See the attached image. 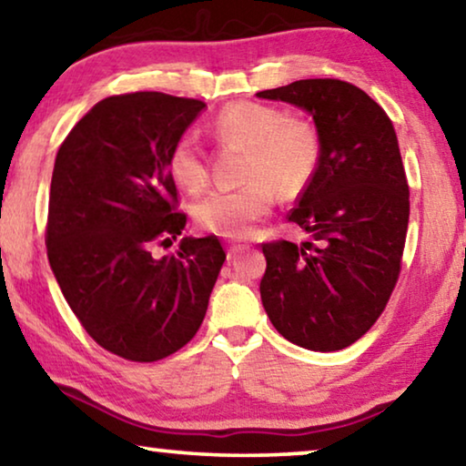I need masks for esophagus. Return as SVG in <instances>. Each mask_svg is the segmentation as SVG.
Segmentation results:
<instances>
[{"instance_id": "esophagus-1", "label": "esophagus", "mask_w": 466, "mask_h": 466, "mask_svg": "<svg viewBox=\"0 0 466 466\" xmlns=\"http://www.w3.org/2000/svg\"><path fill=\"white\" fill-rule=\"evenodd\" d=\"M245 245H238V242H228V259H232V257L236 255V253H240V251H245Z\"/></svg>"}]
</instances>
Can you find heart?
Instances as JSON below:
<instances>
[{"label": "heart", "mask_w": 466, "mask_h": 466, "mask_svg": "<svg viewBox=\"0 0 466 466\" xmlns=\"http://www.w3.org/2000/svg\"><path fill=\"white\" fill-rule=\"evenodd\" d=\"M215 136L247 146V186L213 190L194 205L200 228L228 238H245L253 224L272 211L276 192L297 197L311 182L320 161V142L314 127L289 119L280 108L257 102H236L221 110L213 123ZM169 171L186 190H200L207 167L197 137L186 134L169 152Z\"/></svg>", "instance_id": "1"}]
</instances>
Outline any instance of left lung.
<instances>
[{
  "label": "left lung",
  "instance_id": "1",
  "mask_svg": "<svg viewBox=\"0 0 466 466\" xmlns=\"http://www.w3.org/2000/svg\"><path fill=\"white\" fill-rule=\"evenodd\" d=\"M255 96L305 110L320 142L318 169L289 215L316 245H263V309L290 343L343 350L377 322L400 276L410 194L398 136L370 96L339 79Z\"/></svg>",
  "mask_w": 466,
  "mask_h": 466
}]
</instances>
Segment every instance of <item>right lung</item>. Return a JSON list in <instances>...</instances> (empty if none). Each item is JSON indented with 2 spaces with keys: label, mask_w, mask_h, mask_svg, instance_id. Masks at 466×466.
Instances as JSON below:
<instances>
[{
  "label": "right lung",
  "mask_w": 466,
  "mask_h": 466,
  "mask_svg": "<svg viewBox=\"0 0 466 466\" xmlns=\"http://www.w3.org/2000/svg\"><path fill=\"white\" fill-rule=\"evenodd\" d=\"M207 108L158 92L94 104L56 155L47 259L83 329L131 362H157L203 324L226 261L218 236H184L169 152Z\"/></svg>",
  "instance_id": "1"
}]
</instances>
